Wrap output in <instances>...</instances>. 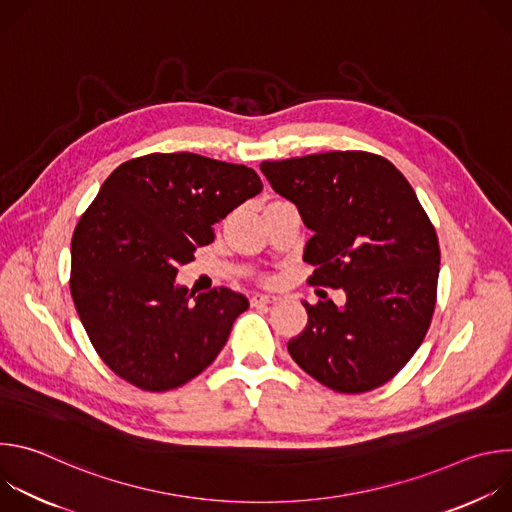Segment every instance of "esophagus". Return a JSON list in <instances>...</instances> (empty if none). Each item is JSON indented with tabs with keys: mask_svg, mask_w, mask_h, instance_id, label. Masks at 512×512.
Segmentation results:
<instances>
[{
	"mask_svg": "<svg viewBox=\"0 0 512 512\" xmlns=\"http://www.w3.org/2000/svg\"><path fill=\"white\" fill-rule=\"evenodd\" d=\"M273 302H277V296H271V294H253V296H251V306L273 304Z\"/></svg>",
	"mask_w": 512,
	"mask_h": 512,
	"instance_id": "1",
	"label": "esophagus"
}]
</instances>
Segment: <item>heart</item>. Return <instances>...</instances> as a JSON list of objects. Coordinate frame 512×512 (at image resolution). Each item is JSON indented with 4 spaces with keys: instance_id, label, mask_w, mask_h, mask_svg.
<instances>
[{
    "instance_id": "heart-1",
    "label": "heart",
    "mask_w": 512,
    "mask_h": 512,
    "mask_svg": "<svg viewBox=\"0 0 512 512\" xmlns=\"http://www.w3.org/2000/svg\"><path fill=\"white\" fill-rule=\"evenodd\" d=\"M275 202H283V200H271V202H269V204H275Z\"/></svg>"
}]
</instances>
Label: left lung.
<instances>
[{
  "mask_svg": "<svg viewBox=\"0 0 512 512\" xmlns=\"http://www.w3.org/2000/svg\"><path fill=\"white\" fill-rule=\"evenodd\" d=\"M261 172L314 233L308 283L346 294L344 306L304 302L308 324L287 342L291 358L336 393L385 385L421 346L440 275V243L411 184L358 150L261 162Z\"/></svg>",
  "mask_w": 512,
  "mask_h": 512,
  "instance_id": "1",
  "label": "left lung"
}]
</instances>
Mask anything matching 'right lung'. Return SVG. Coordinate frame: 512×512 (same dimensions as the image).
<instances>
[{"mask_svg":"<svg viewBox=\"0 0 512 512\" xmlns=\"http://www.w3.org/2000/svg\"><path fill=\"white\" fill-rule=\"evenodd\" d=\"M263 188L255 170L198 154H148L111 172L70 243V294L91 344L129 385L164 393L198 377L249 300L229 287L194 294L180 265L214 225Z\"/></svg>","mask_w":512,"mask_h":512,"instance_id":"add662e5","label":"right lung"}]
</instances>
